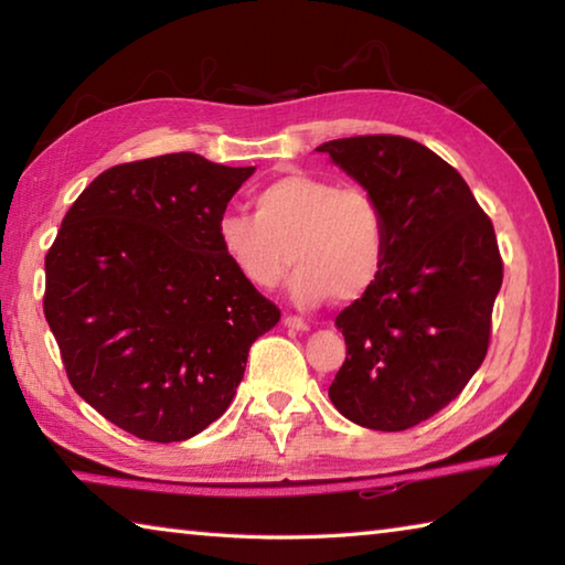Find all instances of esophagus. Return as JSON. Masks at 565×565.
<instances>
[{"mask_svg": "<svg viewBox=\"0 0 565 565\" xmlns=\"http://www.w3.org/2000/svg\"><path fill=\"white\" fill-rule=\"evenodd\" d=\"M284 327H289V329H296V331H309V323H306L303 319H299V317H284Z\"/></svg>", "mask_w": 565, "mask_h": 565, "instance_id": "1", "label": "esophagus"}]
</instances>
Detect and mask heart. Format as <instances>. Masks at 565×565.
Listing matches in <instances>:
<instances>
[{
	"label": "heart",
	"mask_w": 565,
	"mask_h": 565,
	"mask_svg": "<svg viewBox=\"0 0 565 565\" xmlns=\"http://www.w3.org/2000/svg\"><path fill=\"white\" fill-rule=\"evenodd\" d=\"M254 216L216 218V242L254 289H274L299 266L291 296L317 306L333 296L356 301L379 281L388 256V226L379 199L361 184L311 171H286L254 194Z\"/></svg>",
	"instance_id": "1"
}]
</instances>
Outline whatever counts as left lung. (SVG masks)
Listing matches in <instances>:
<instances>
[{"label":"left lung","mask_w":565,"mask_h":565,"mask_svg":"<svg viewBox=\"0 0 565 565\" xmlns=\"http://www.w3.org/2000/svg\"><path fill=\"white\" fill-rule=\"evenodd\" d=\"M327 151L384 209L388 256L337 329L347 361L331 404L374 431H406L461 394L489 351L503 262L491 218L458 171L394 134L333 139Z\"/></svg>","instance_id":"8db88e82"}]
</instances>
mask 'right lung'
I'll use <instances>...</instances> for the list:
<instances>
[{"label":"right lung","mask_w":565,"mask_h":565,"mask_svg":"<svg viewBox=\"0 0 565 565\" xmlns=\"http://www.w3.org/2000/svg\"><path fill=\"white\" fill-rule=\"evenodd\" d=\"M254 167L191 151L117 164L66 212L46 252L44 317L89 406L145 441L202 434L281 319L216 242Z\"/></svg>","instance_id":"1"}]
</instances>
